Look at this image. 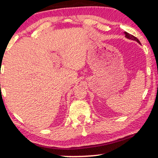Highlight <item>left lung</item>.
<instances>
[{
  "mask_svg": "<svg viewBox=\"0 0 158 158\" xmlns=\"http://www.w3.org/2000/svg\"><path fill=\"white\" fill-rule=\"evenodd\" d=\"M124 34H125V37H127V39H129V40H131L136 41V42H137L138 43L140 44V41L138 40L136 37H134V36H133V35H130V34H128V33H127V32H126V31L124 32Z\"/></svg>",
  "mask_w": 158,
  "mask_h": 158,
  "instance_id": "obj_1",
  "label": "left lung"
}]
</instances>
